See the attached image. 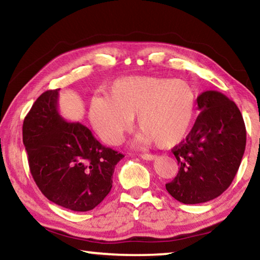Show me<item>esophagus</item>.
Listing matches in <instances>:
<instances>
[{
  "instance_id": "obj_1",
  "label": "esophagus",
  "mask_w": 260,
  "mask_h": 260,
  "mask_svg": "<svg viewBox=\"0 0 260 260\" xmlns=\"http://www.w3.org/2000/svg\"><path fill=\"white\" fill-rule=\"evenodd\" d=\"M141 158L144 160H153V159H156L157 156L151 155V153H142V155H141Z\"/></svg>"
}]
</instances>
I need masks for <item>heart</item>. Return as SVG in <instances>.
I'll return each mask as SVG.
<instances>
[{"mask_svg": "<svg viewBox=\"0 0 260 260\" xmlns=\"http://www.w3.org/2000/svg\"><path fill=\"white\" fill-rule=\"evenodd\" d=\"M197 91L182 79L129 77L113 82L108 96L90 100L88 114L105 143L118 146L133 127L141 129L135 143L170 148L186 138L196 114Z\"/></svg>", "mask_w": 260, "mask_h": 260, "instance_id": "1", "label": "heart"}]
</instances>
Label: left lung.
I'll use <instances>...</instances> for the list:
<instances>
[{"label": "left lung", "mask_w": 260, "mask_h": 260, "mask_svg": "<svg viewBox=\"0 0 260 260\" xmlns=\"http://www.w3.org/2000/svg\"><path fill=\"white\" fill-rule=\"evenodd\" d=\"M201 113L186 140L172 149L179 173L166 190L183 204L205 203L231 186L245 150L241 111L226 95L208 90L197 98Z\"/></svg>", "instance_id": "left-lung-1"}]
</instances>
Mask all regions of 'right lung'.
Wrapping results in <instances>:
<instances>
[{
  "label": "right lung",
  "mask_w": 260,
  "mask_h": 260,
  "mask_svg": "<svg viewBox=\"0 0 260 260\" xmlns=\"http://www.w3.org/2000/svg\"><path fill=\"white\" fill-rule=\"evenodd\" d=\"M59 89L39 96L23 124V142L35 183L48 200L86 212L112 188L114 167L124 155L107 148L80 122L58 111Z\"/></svg>",
  "instance_id": "add662e5"
}]
</instances>
